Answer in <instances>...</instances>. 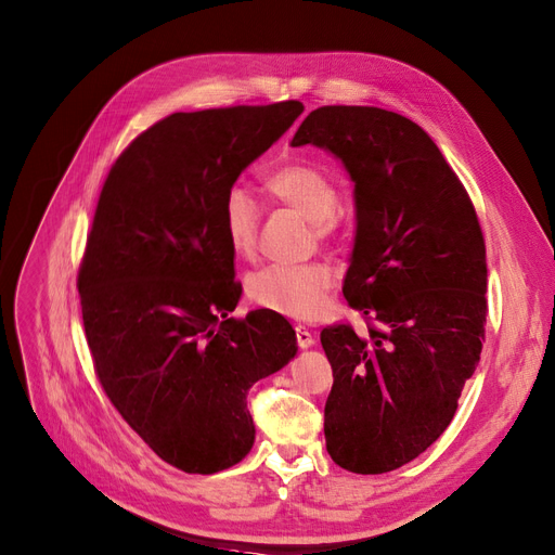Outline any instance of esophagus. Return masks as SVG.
<instances>
[{
	"label": "esophagus",
	"instance_id": "obj_1",
	"mask_svg": "<svg viewBox=\"0 0 555 555\" xmlns=\"http://www.w3.org/2000/svg\"><path fill=\"white\" fill-rule=\"evenodd\" d=\"M296 338H298V345H300L302 349H309V347L315 345L313 334H311L307 327H302V324H298V327H296Z\"/></svg>",
	"mask_w": 555,
	"mask_h": 555
}]
</instances>
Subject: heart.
Returning <instances> with one entry per match:
<instances>
[{"label": "heart", "mask_w": 555, "mask_h": 555, "mask_svg": "<svg viewBox=\"0 0 555 555\" xmlns=\"http://www.w3.org/2000/svg\"><path fill=\"white\" fill-rule=\"evenodd\" d=\"M267 185L278 202L313 223L315 235L324 237L334 228L338 188L322 170L309 163H288L269 177ZM257 225L259 206L253 194L244 185L228 188L221 202V231L228 248L237 257L250 255ZM334 280L332 267L320 262L269 264L248 275L246 293L257 307L286 318L309 320L322 311Z\"/></svg>", "instance_id": "heart-1"}]
</instances>
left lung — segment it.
Wrapping results in <instances>:
<instances>
[{
	"instance_id": "1",
	"label": "left lung",
	"mask_w": 555,
	"mask_h": 555,
	"mask_svg": "<svg viewBox=\"0 0 555 555\" xmlns=\"http://www.w3.org/2000/svg\"><path fill=\"white\" fill-rule=\"evenodd\" d=\"M293 147L334 154L353 183L356 235L343 293L376 327L322 330L334 385L332 460L397 470L450 426L486 324V246L468 192L410 118L378 107L313 109Z\"/></svg>"
}]
</instances>
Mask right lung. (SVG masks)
Listing matches in <instances>:
<instances>
[{"label": "right lung", "instance_id": "1", "mask_svg": "<svg viewBox=\"0 0 555 555\" xmlns=\"http://www.w3.org/2000/svg\"><path fill=\"white\" fill-rule=\"evenodd\" d=\"M305 112H177L114 163L78 273L85 336L109 401L163 462L212 475L255 443L248 389L298 353L286 318L250 311L221 231L225 190Z\"/></svg>", "mask_w": 555, "mask_h": 555}]
</instances>
